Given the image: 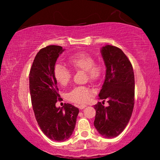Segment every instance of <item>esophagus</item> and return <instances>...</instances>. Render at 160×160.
<instances>
[{"label":"esophagus","mask_w":160,"mask_h":160,"mask_svg":"<svg viewBox=\"0 0 160 160\" xmlns=\"http://www.w3.org/2000/svg\"><path fill=\"white\" fill-rule=\"evenodd\" d=\"M78 107L80 109H83L87 107V105H78Z\"/></svg>","instance_id":"esophagus-1"}]
</instances>
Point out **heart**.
<instances>
[{"mask_svg": "<svg viewBox=\"0 0 160 160\" xmlns=\"http://www.w3.org/2000/svg\"><path fill=\"white\" fill-rule=\"evenodd\" d=\"M69 65L75 71H83L86 73V78L91 83L100 81L105 73V67L102 63H95L93 56L84 52L72 55L67 61ZM54 77L56 81L62 86L69 83L71 79V72L65 67L57 65L54 68ZM92 95L91 91L87 87L79 86L72 89L67 94V99L71 102L85 103Z\"/></svg>", "mask_w": 160, "mask_h": 160, "instance_id": "obj_1", "label": "heart"}]
</instances>
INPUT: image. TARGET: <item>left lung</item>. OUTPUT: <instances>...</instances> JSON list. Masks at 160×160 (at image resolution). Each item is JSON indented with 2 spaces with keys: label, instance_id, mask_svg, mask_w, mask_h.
I'll use <instances>...</instances> for the list:
<instances>
[{
  "label": "left lung",
  "instance_id": "left-lung-1",
  "mask_svg": "<svg viewBox=\"0 0 160 160\" xmlns=\"http://www.w3.org/2000/svg\"><path fill=\"white\" fill-rule=\"evenodd\" d=\"M106 74L99 99L108 100L109 106L101 102L94 105V126L106 138L117 137L132 116L134 107L135 79L132 63L119 48L107 45L101 49Z\"/></svg>",
  "mask_w": 160,
  "mask_h": 160
}]
</instances>
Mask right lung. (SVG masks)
<instances>
[{"mask_svg":"<svg viewBox=\"0 0 160 160\" xmlns=\"http://www.w3.org/2000/svg\"><path fill=\"white\" fill-rule=\"evenodd\" d=\"M62 47L49 45L38 52L29 73V89L35 118L47 137L56 142H64L73 132L79 109L69 103L57 108V81L54 68L58 57L64 51Z\"/></svg>","mask_w":160,"mask_h":160,"instance_id":"add662e5","label":"right lung"}]
</instances>
